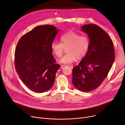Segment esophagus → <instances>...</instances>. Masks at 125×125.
<instances>
[{"label":"esophagus","instance_id":"1","mask_svg":"<svg viewBox=\"0 0 125 125\" xmlns=\"http://www.w3.org/2000/svg\"><path fill=\"white\" fill-rule=\"evenodd\" d=\"M65 66H66L65 65H61V69H63Z\"/></svg>","mask_w":125,"mask_h":125}]
</instances>
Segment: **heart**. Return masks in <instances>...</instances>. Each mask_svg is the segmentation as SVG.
Segmentation results:
<instances>
[{"instance_id":"heart-1","label":"heart","mask_w":125,"mask_h":125,"mask_svg":"<svg viewBox=\"0 0 125 125\" xmlns=\"http://www.w3.org/2000/svg\"><path fill=\"white\" fill-rule=\"evenodd\" d=\"M61 42L54 41L51 44L53 52L57 57H61L67 48V53L59 60L61 63L69 64L76 59L81 60L87 55L90 45V39L86 35L73 31L67 32L61 36Z\"/></svg>"}]
</instances>
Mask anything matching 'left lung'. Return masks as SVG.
<instances>
[{
	"mask_svg": "<svg viewBox=\"0 0 125 125\" xmlns=\"http://www.w3.org/2000/svg\"><path fill=\"white\" fill-rule=\"evenodd\" d=\"M81 30L90 39L89 51L72 71V83L78 90L88 92L97 89L107 77L115 60L113 41L108 34L94 24L83 25Z\"/></svg>",
	"mask_w": 125,
	"mask_h": 125,
	"instance_id": "obj_1",
	"label": "left lung"
}]
</instances>
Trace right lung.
Wrapping results in <instances>:
<instances>
[{"mask_svg":"<svg viewBox=\"0 0 125 125\" xmlns=\"http://www.w3.org/2000/svg\"><path fill=\"white\" fill-rule=\"evenodd\" d=\"M58 30L52 25L38 26L22 36L15 51L19 78L32 91L43 93L53 85L60 65L56 64L51 44Z\"/></svg>","mask_w":125,"mask_h":125,"instance_id":"add662e5","label":"right lung"}]
</instances>
